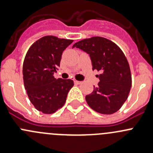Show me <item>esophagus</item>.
Segmentation results:
<instances>
[{
	"label": "esophagus",
	"instance_id": "esophagus-1",
	"mask_svg": "<svg viewBox=\"0 0 153 153\" xmlns=\"http://www.w3.org/2000/svg\"><path fill=\"white\" fill-rule=\"evenodd\" d=\"M73 81H74V83H75V84H81V81H77V80H75V79H73Z\"/></svg>",
	"mask_w": 153,
	"mask_h": 153
}]
</instances>
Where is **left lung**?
<instances>
[{
    "label": "left lung",
    "instance_id": "8db88e82",
    "mask_svg": "<svg viewBox=\"0 0 153 153\" xmlns=\"http://www.w3.org/2000/svg\"><path fill=\"white\" fill-rule=\"evenodd\" d=\"M78 48L89 54L92 70L101 74L98 86L86 96L88 105L101 114L115 113L127 99L132 86L130 68L124 52L112 41L92 37L75 43L72 48Z\"/></svg>",
    "mask_w": 153,
    "mask_h": 153
}]
</instances>
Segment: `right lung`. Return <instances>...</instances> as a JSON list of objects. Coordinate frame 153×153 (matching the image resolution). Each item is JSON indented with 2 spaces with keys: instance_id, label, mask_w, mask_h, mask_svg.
<instances>
[{
  "instance_id": "add662e5",
  "label": "right lung",
  "mask_w": 153,
  "mask_h": 153,
  "mask_svg": "<svg viewBox=\"0 0 153 153\" xmlns=\"http://www.w3.org/2000/svg\"><path fill=\"white\" fill-rule=\"evenodd\" d=\"M72 42L52 35L44 36L31 46L24 58V86L32 104L43 113H54L62 107L74 85L72 80L53 76L60 67L63 52Z\"/></svg>"
}]
</instances>
